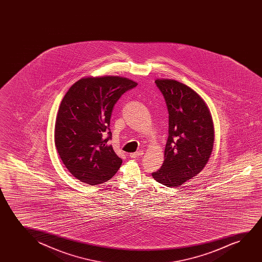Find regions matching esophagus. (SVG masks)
<instances>
[{
  "label": "esophagus",
  "instance_id": "1",
  "mask_svg": "<svg viewBox=\"0 0 262 262\" xmlns=\"http://www.w3.org/2000/svg\"><path fill=\"white\" fill-rule=\"evenodd\" d=\"M143 154V151L140 150L138 151V152H135V153H130V154H129V157L132 158H139V157H141Z\"/></svg>",
  "mask_w": 262,
  "mask_h": 262
}]
</instances>
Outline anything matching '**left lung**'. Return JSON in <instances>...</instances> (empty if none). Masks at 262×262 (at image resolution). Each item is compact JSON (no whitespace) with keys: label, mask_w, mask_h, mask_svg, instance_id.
<instances>
[{"label":"left lung","mask_w":262,"mask_h":262,"mask_svg":"<svg viewBox=\"0 0 262 262\" xmlns=\"http://www.w3.org/2000/svg\"><path fill=\"white\" fill-rule=\"evenodd\" d=\"M169 113V136L157 182L179 187L203 170L211 156L215 132L211 114L201 96L176 79H157Z\"/></svg>","instance_id":"obj_1"}]
</instances>
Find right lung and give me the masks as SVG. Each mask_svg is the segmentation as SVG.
<instances>
[{
  "mask_svg": "<svg viewBox=\"0 0 262 262\" xmlns=\"http://www.w3.org/2000/svg\"><path fill=\"white\" fill-rule=\"evenodd\" d=\"M137 85L120 76H90L65 94L55 121L54 143L66 168L80 182L100 184L121 167L122 158L108 145L112 133L107 129L116 102Z\"/></svg>",
  "mask_w": 262,
  "mask_h": 262,
  "instance_id": "add662e5",
  "label": "right lung"
}]
</instances>
